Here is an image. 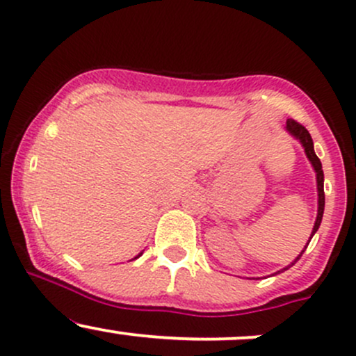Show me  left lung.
<instances>
[{
  "instance_id": "obj_1",
  "label": "left lung",
  "mask_w": 356,
  "mask_h": 356,
  "mask_svg": "<svg viewBox=\"0 0 356 356\" xmlns=\"http://www.w3.org/2000/svg\"><path fill=\"white\" fill-rule=\"evenodd\" d=\"M286 130H287L289 135L294 136V138L298 140L300 145H302L304 152H306V157L309 159L312 169H314V172H316V184H318V216H316L314 226H312V233H311V236H309V238H312V236H314V233L319 229V225H321L323 213H324V174H323V165H321V160L318 159V155H316V152H314V143H312V138H311L309 131H307L306 128L302 127V124H299L298 121H294V120H287ZM307 245H309V243H306V247H304V250L307 248ZM304 250L299 253L298 257H296L294 261H292L291 265L284 267L282 270H277L275 273H280V272L287 270V268H291L292 265H294L296 261H298L300 257H302Z\"/></svg>"
}]
</instances>
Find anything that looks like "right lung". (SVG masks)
Segmentation results:
<instances>
[{
	"label": "right lung",
	"mask_w": 356,
	"mask_h": 356,
	"mask_svg": "<svg viewBox=\"0 0 356 356\" xmlns=\"http://www.w3.org/2000/svg\"><path fill=\"white\" fill-rule=\"evenodd\" d=\"M138 257H142V253H138V255H136V257H135V259H138ZM135 259H134V260H135Z\"/></svg>",
	"instance_id": "obj_1"
}]
</instances>
